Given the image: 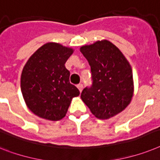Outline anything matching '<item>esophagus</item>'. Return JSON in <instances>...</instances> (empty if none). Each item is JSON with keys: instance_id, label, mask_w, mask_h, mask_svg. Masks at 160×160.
<instances>
[{"instance_id": "1", "label": "esophagus", "mask_w": 160, "mask_h": 160, "mask_svg": "<svg viewBox=\"0 0 160 160\" xmlns=\"http://www.w3.org/2000/svg\"><path fill=\"white\" fill-rule=\"evenodd\" d=\"M78 90H79V92H81L82 91V89H83V85L82 84V83H80V84H78Z\"/></svg>"}]
</instances>
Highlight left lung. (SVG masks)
Here are the masks:
<instances>
[{"label": "left lung", "mask_w": 160, "mask_h": 160, "mask_svg": "<svg viewBox=\"0 0 160 160\" xmlns=\"http://www.w3.org/2000/svg\"><path fill=\"white\" fill-rule=\"evenodd\" d=\"M91 66V87L83 89L82 101L97 118L108 119L122 112L133 96L132 70L118 47L107 40L80 48Z\"/></svg>", "instance_id": "8db88e82"}]
</instances>
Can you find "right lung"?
<instances>
[{"mask_svg": "<svg viewBox=\"0 0 160 160\" xmlns=\"http://www.w3.org/2000/svg\"><path fill=\"white\" fill-rule=\"evenodd\" d=\"M72 48L55 42L43 45L32 55L21 74V92L28 108L45 119L57 121L65 116L72 99L80 92L69 82L65 68Z\"/></svg>", "mask_w": 160, "mask_h": 160, "instance_id": "right-lung-1", "label": "right lung"}]
</instances>
